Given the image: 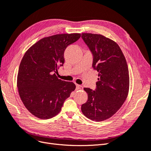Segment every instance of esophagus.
<instances>
[{
    "label": "esophagus",
    "mask_w": 151,
    "mask_h": 151,
    "mask_svg": "<svg viewBox=\"0 0 151 151\" xmlns=\"http://www.w3.org/2000/svg\"><path fill=\"white\" fill-rule=\"evenodd\" d=\"M76 89L77 90H82L83 87L80 85H76Z\"/></svg>",
    "instance_id": "1"
}]
</instances>
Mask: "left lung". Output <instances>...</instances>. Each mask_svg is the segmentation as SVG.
Returning a JSON list of instances; mask_svg holds the SVG:
<instances>
[{"mask_svg": "<svg viewBox=\"0 0 151 151\" xmlns=\"http://www.w3.org/2000/svg\"><path fill=\"white\" fill-rule=\"evenodd\" d=\"M82 38L93 55L92 67L99 72L96 88H84L88 99L81 111L97 122L112 117L128 95L129 76L127 62L118 44L101 34L82 33Z\"/></svg>", "mask_w": 151, "mask_h": 151, "instance_id": "obj_1", "label": "left lung"}]
</instances>
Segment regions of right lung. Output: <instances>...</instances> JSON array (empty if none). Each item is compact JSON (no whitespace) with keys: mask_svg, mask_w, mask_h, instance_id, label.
<instances>
[{"mask_svg":"<svg viewBox=\"0 0 151 151\" xmlns=\"http://www.w3.org/2000/svg\"><path fill=\"white\" fill-rule=\"evenodd\" d=\"M81 34H62L44 37L27 50L20 62L17 85L27 110L41 119L54 117L76 89L73 82L59 79L58 70L64 63L67 47Z\"/></svg>","mask_w":151,"mask_h":151,"instance_id":"obj_1","label":"right lung"}]
</instances>
